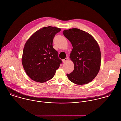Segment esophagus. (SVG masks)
Returning <instances> with one entry per match:
<instances>
[{"instance_id": "34e87169", "label": "esophagus", "mask_w": 121, "mask_h": 121, "mask_svg": "<svg viewBox=\"0 0 121 121\" xmlns=\"http://www.w3.org/2000/svg\"><path fill=\"white\" fill-rule=\"evenodd\" d=\"M67 59H68V58H65V59H63V60H62V61H63V62L64 63H65V62L67 61Z\"/></svg>"}]
</instances>
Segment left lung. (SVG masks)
<instances>
[{
  "instance_id": "obj_1",
  "label": "left lung",
  "mask_w": 121,
  "mask_h": 121,
  "mask_svg": "<svg viewBox=\"0 0 121 121\" xmlns=\"http://www.w3.org/2000/svg\"><path fill=\"white\" fill-rule=\"evenodd\" d=\"M63 33L73 47L70 57L74 69L72 73L67 74V76L77 85L88 84L95 78L100 69L99 46L90 34L78 28L65 30Z\"/></svg>"
}]
</instances>
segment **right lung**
<instances>
[{"mask_svg":"<svg viewBox=\"0 0 121 121\" xmlns=\"http://www.w3.org/2000/svg\"><path fill=\"white\" fill-rule=\"evenodd\" d=\"M60 31V28L54 26L43 27L26 43L22 63L26 74L32 80L43 83L52 78L62 63L52 45L55 35Z\"/></svg>","mask_w":121,"mask_h":121,"instance_id":"obj_1","label":"right lung"}]
</instances>
